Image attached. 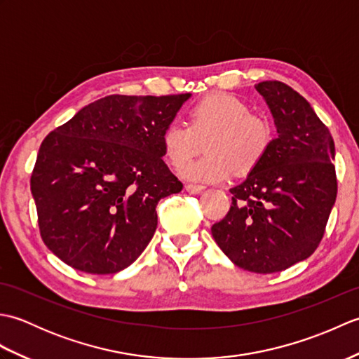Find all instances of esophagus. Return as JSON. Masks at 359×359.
<instances>
[{"label": "esophagus", "mask_w": 359, "mask_h": 359, "mask_svg": "<svg viewBox=\"0 0 359 359\" xmlns=\"http://www.w3.org/2000/svg\"><path fill=\"white\" fill-rule=\"evenodd\" d=\"M185 189H187V191H188L189 194H199V193H202V191H203L205 187H203V185H194V184H188V185L185 187Z\"/></svg>", "instance_id": "obj_1"}]
</instances>
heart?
<instances>
[{
	"mask_svg": "<svg viewBox=\"0 0 359 359\" xmlns=\"http://www.w3.org/2000/svg\"><path fill=\"white\" fill-rule=\"evenodd\" d=\"M202 141L209 154L182 168L180 174L188 180L222 182L234 170L245 174L259 165L271 147L273 129L238 97L219 93L193 106L188 125L171 121L160 137L163 157L174 168L198 151Z\"/></svg>",
	"mask_w": 359,
	"mask_h": 359,
	"instance_id": "b5f03b06",
	"label": "heart"
}]
</instances>
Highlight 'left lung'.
Returning <instances> with one entry per match:
<instances>
[{"label": "left lung", "instance_id": "obj_1", "mask_svg": "<svg viewBox=\"0 0 359 359\" xmlns=\"http://www.w3.org/2000/svg\"><path fill=\"white\" fill-rule=\"evenodd\" d=\"M278 137L247 179L230 189L231 208L211 234L241 269L276 273L313 255L338 184L332 134L310 103L282 81L255 85Z\"/></svg>", "mask_w": 359, "mask_h": 359}]
</instances>
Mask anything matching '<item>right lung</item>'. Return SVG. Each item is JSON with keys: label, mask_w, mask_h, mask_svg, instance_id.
Masks as SVG:
<instances>
[{"label": "right lung", "mask_w": 359, "mask_h": 359, "mask_svg": "<svg viewBox=\"0 0 359 359\" xmlns=\"http://www.w3.org/2000/svg\"><path fill=\"white\" fill-rule=\"evenodd\" d=\"M189 97H103L43 140L30 191L41 238L65 264L112 274L147 248L158 201L184 188L160 137Z\"/></svg>", "instance_id": "1"}]
</instances>
